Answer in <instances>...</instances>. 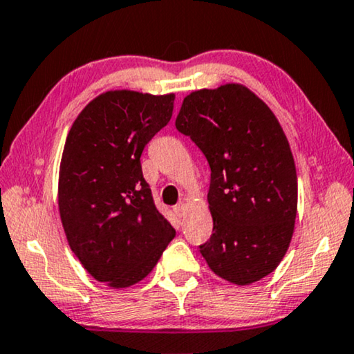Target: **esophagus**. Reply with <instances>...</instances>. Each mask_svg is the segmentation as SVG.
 Here are the masks:
<instances>
[{
	"label": "esophagus",
	"mask_w": 354,
	"mask_h": 354,
	"mask_svg": "<svg viewBox=\"0 0 354 354\" xmlns=\"http://www.w3.org/2000/svg\"><path fill=\"white\" fill-rule=\"evenodd\" d=\"M173 210H174V214H176L178 216H183L185 215V212H186V204H183V202H180V204H176L173 207Z\"/></svg>",
	"instance_id": "obj_1"
}]
</instances>
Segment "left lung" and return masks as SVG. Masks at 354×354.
Masks as SVG:
<instances>
[{"mask_svg":"<svg viewBox=\"0 0 354 354\" xmlns=\"http://www.w3.org/2000/svg\"><path fill=\"white\" fill-rule=\"evenodd\" d=\"M174 124L210 167L214 233L201 254L230 283L263 279L290 246L298 207L295 160L279 120L248 87L226 84L189 93Z\"/></svg>","mask_w":354,"mask_h":354,"instance_id":"obj_1","label":"left lung"}]
</instances>
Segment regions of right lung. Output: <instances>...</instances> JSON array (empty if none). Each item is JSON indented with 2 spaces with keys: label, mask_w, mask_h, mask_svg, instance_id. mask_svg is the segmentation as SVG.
Here are the masks:
<instances>
[{
  "label": "right lung",
  "mask_w": 354,
  "mask_h": 354,
  "mask_svg": "<svg viewBox=\"0 0 354 354\" xmlns=\"http://www.w3.org/2000/svg\"><path fill=\"white\" fill-rule=\"evenodd\" d=\"M174 95L110 91L88 103L66 138L58 205L71 251L113 288L152 272L174 228L155 207L140 155L168 124Z\"/></svg>",
  "instance_id": "add662e5"
}]
</instances>
